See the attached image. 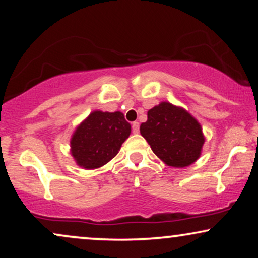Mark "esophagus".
<instances>
[{
	"label": "esophagus",
	"mask_w": 258,
	"mask_h": 258,
	"mask_svg": "<svg viewBox=\"0 0 258 258\" xmlns=\"http://www.w3.org/2000/svg\"><path fill=\"white\" fill-rule=\"evenodd\" d=\"M132 128H133V133L137 134L140 132V123L139 122H134L132 124Z\"/></svg>",
	"instance_id": "obj_1"
}]
</instances>
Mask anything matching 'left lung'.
<instances>
[{
    "label": "left lung",
    "mask_w": 258,
    "mask_h": 258,
    "mask_svg": "<svg viewBox=\"0 0 258 258\" xmlns=\"http://www.w3.org/2000/svg\"><path fill=\"white\" fill-rule=\"evenodd\" d=\"M151 150L169 167H189L199 160L206 141L199 121L184 108L161 102L140 126Z\"/></svg>",
    "instance_id": "obj_1"
}]
</instances>
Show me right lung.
<instances>
[{
	"instance_id": "1",
	"label": "right lung",
	"mask_w": 258,
	"mask_h": 258,
	"mask_svg": "<svg viewBox=\"0 0 258 258\" xmlns=\"http://www.w3.org/2000/svg\"><path fill=\"white\" fill-rule=\"evenodd\" d=\"M132 133V125L121 111H91L70 139V154L79 167L94 170L118 154Z\"/></svg>"
}]
</instances>
